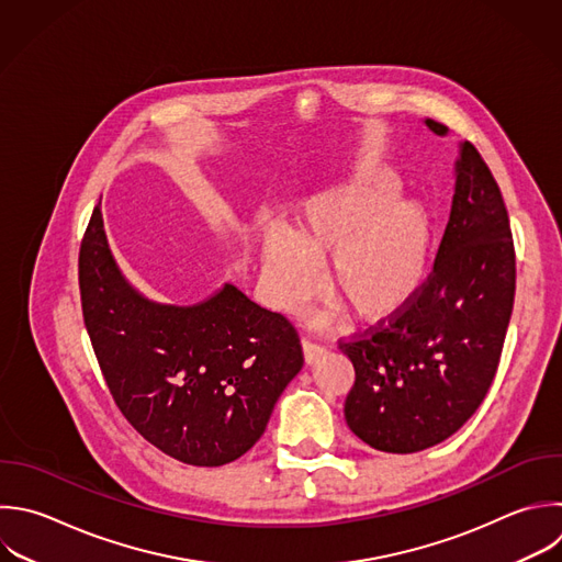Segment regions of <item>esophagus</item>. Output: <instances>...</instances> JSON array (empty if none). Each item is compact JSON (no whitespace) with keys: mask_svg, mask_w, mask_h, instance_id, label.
<instances>
[{"mask_svg":"<svg viewBox=\"0 0 562 562\" xmlns=\"http://www.w3.org/2000/svg\"><path fill=\"white\" fill-rule=\"evenodd\" d=\"M327 353V349L323 345H316L312 340H303V358H305V364H314L316 360H321L323 356Z\"/></svg>","mask_w":562,"mask_h":562,"instance_id":"obj_1","label":"esophagus"}]
</instances>
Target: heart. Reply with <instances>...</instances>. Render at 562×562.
<instances>
[{"mask_svg":"<svg viewBox=\"0 0 562 562\" xmlns=\"http://www.w3.org/2000/svg\"><path fill=\"white\" fill-rule=\"evenodd\" d=\"M402 184L386 169L307 195L292 228L261 237V285L279 312H296L318 290V263L327 283L364 325H386L419 296L430 268L432 222L424 204L400 198ZM341 303L312 325L340 318Z\"/></svg>","mask_w":562,"mask_h":562,"instance_id":"b5f03b06","label":"heart"}]
</instances>
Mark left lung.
I'll return each instance as SVG.
<instances>
[{
	"label": "left lung",
	"instance_id": "obj_1",
	"mask_svg": "<svg viewBox=\"0 0 562 562\" xmlns=\"http://www.w3.org/2000/svg\"><path fill=\"white\" fill-rule=\"evenodd\" d=\"M424 125L448 136L430 119ZM516 288L501 191L470 143H459L454 195L432 272L386 327L340 342L356 382L347 426L382 452H417L457 432L483 402L503 349Z\"/></svg>",
	"mask_w": 562,
	"mask_h": 562
}]
</instances>
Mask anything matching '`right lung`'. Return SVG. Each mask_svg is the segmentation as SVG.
<instances>
[{
  "label": "right lung",
  "mask_w": 562,
  "mask_h": 562,
  "mask_svg": "<svg viewBox=\"0 0 562 562\" xmlns=\"http://www.w3.org/2000/svg\"><path fill=\"white\" fill-rule=\"evenodd\" d=\"M79 285L116 406L178 461L213 468L248 452L303 367L292 323L233 283L193 305L134 288L110 250L101 204L83 237Z\"/></svg>",
  "instance_id": "add662e5"
}]
</instances>
